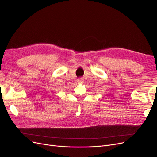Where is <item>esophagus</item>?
I'll return each mask as SVG.
<instances>
[{"instance_id":"esophagus-1","label":"esophagus","mask_w":157,"mask_h":157,"mask_svg":"<svg viewBox=\"0 0 157 157\" xmlns=\"http://www.w3.org/2000/svg\"><path fill=\"white\" fill-rule=\"evenodd\" d=\"M77 82L78 83H83V78H78V79H77Z\"/></svg>"}]
</instances>
